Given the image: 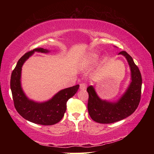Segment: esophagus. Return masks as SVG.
Instances as JSON below:
<instances>
[{
    "mask_svg": "<svg viewBox=\"0 0 154 154\" xmlns=\"http://www.w3.org/2000/svg\"><path fill=\"white\" fill-rule=\"evenodd\" d=\"M79 88L81 90H85V88H86V85L85 84V83H81L80 84V85H79Z\"/></svg>",
    "mask_w": 154,
    "mask_h": 154,
    "instance_id": "obj_1",
    "label": "esophagus"
}]
</instances>
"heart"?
I'll list each match as a JSON object with an SVG mask.
<instances>
[{
  "mask_svg": "<svg viewBox=\"0 0 154 154\" xmlns=\"http://www.w3.org/2000/svg\"><path fill=\"white\" fill-rule=\"evenodd\" d=\"M98 60V55L94 53H90L85 57L83 62L85 65H91L94 64Z\"/></svg>",
  "mask_w": 154,
  "mask_h": 154,
  "instance_id": "1",
  "label": "heart"
}]
</instances>
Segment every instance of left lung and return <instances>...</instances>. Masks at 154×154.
<instances>
[{
  "instance_id": "8db88e82",
  "label": "left lung",
  "mask_w": 154,
  "mask_h": 154,
  "mask_svg": "<svg viewBox=\"0 0 154 154\" xmlns=\"http://www.w3.org/2000/svg\"><path fill=\"white\" fill-rule=\"evenodd\" d=\"M119 54L126 58L131 71V82L121 98L116 102H109L98 97L92 85L87 88L88 113L98 123L111 124L126 118L134 113L140 103L142 77L139 68L126 51H122Z\"/></svg>"
}]
</instances>
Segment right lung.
<instances>
[{
	"label": "right lung",
	"mask_w": 154,
	"mask_h": 154,
	"mask_svg": "<svg viewBox=\"0 0 154 154\" xmlns=\"http://www.w3.org/2000/svg\"><path fill=\"white\" fill-rule=\"evenodd\" d=\"M35 51L49 52L46 49L36 48L26 53L18 60L11 73L10 82L13 100L16 111L25 119L35 124L50 126L58 123L63 118L66 110V102L76 94L79 85L59 91L46 102L37 103L30 100L21 86V73L23 64Z\"/></svg>",
	"instance_id": "obj_1"
}]
</instances>
